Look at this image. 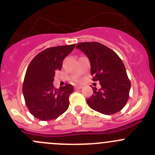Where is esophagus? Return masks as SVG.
I'll return each mask as SVG.
<instances>
[{
    "mask_svg": "<svg viewBox=\"0 0 155 155\" xmlns=\"http://www.w3.org/2000/svg\"><path fill=\"white\" fill-rule=\"evenodd\" d=\"M82 86H75L74 88L75 90H80V89H82Z\"/></svg>",
    "mask_w": 155,
    "mask_h": 155,
    "instance_id": "obj_1",
    "label": "esophagus"
}]
</instances>
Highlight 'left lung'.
I'll use <instances>...</instances> for the list:
<instances>
[{"label": "left lung", "mask_w": 155, "mask_h": 155, "mask_svg": "<svg viewBox=\"0 0 155 155\" xmlns=\"http://www.w3.org/2000/svg\"><path fill=\"white\" fill-rule=\"evenodd\" d=\"M76 48L89 58L92 80L99 81L101 85L100 90L93 87V94L87 100V105L104 115L121 111L128 101L131 84L119 56L97 42L78 43Z\"/></svg>", "instance_id": "1"}]
</instances>
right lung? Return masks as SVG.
<instances>
[{"mask_svg": "<svg viewBox=\"0 0 155 155\" xmlns=\"http://www.w3.org/2000/svg\"><path fill=\"white\" fill-rule=\"evenodd\" d=\"M76 44L48 48L37 54L28 65L23 82V95L31 115L40 121L57 118L69 107V96L73 87L66 84L60 88L53 85L55 71Z\"/></svg>", "mask_w": 155, "mask_h": 155, "instance_id": "right-lung-1", "label": "right lung"}]
</instances>
